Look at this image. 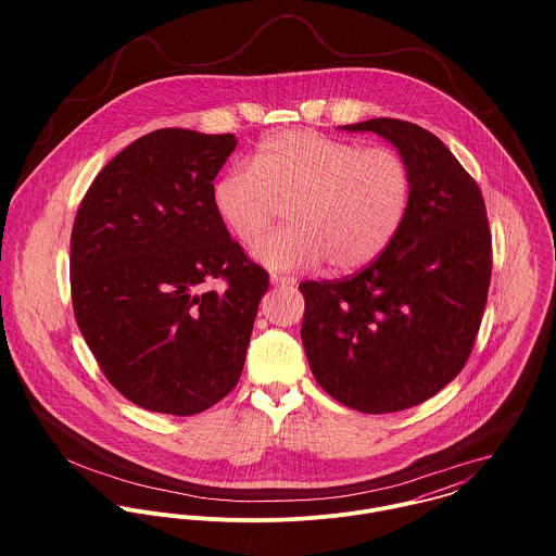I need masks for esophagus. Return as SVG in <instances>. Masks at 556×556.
<instances>
[{
	"mask_svg": "<svg viewBox=\"0 0 556 556\" xmlns=\"http://www.w3.org/2000/svg\"><path fill=\"white\" fill-rule=\"evenodd\" d=\"M269 282H271L274 287H293L298 280H295L293 276H278V274H271V276H269Z\"/></svg>",
	"mask_w": 556,
	"mask_h": 556,
	"instance_id": "esophagus-1",
	"label": "esophagus"
}]
</instances>
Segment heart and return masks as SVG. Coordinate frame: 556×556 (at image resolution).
<instances>
[{
	"mask_svg": "<svg viewBox=\"0 0 556 556\" xmlns=\"http://www.w3.org/2000/svg\"><path fill=\"white\" fill-rule=\"evenodd\" d=\"M413 175L392 148H362L313 130L263 139L250 166H231L210 190L220 223L241 243L258 238L280 203L289 227L261 239L252 258L269 269H304L327 258L336 271L375 261L396 238Z\"/></svg>",
	"mask_w": 556,
	"mask_h": 556,
	"instance_id": "b5f03b06",
	"label": "heart"
}]
</instances>
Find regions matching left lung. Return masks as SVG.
<instances>
[{"instance_id":"1","label":"left lung","mask_w":556,"mask_h":556,"mask_svg":"<svg viewBox=\"0 0 556 556\" xmlns=\"http://www.w3.org/2000/svg\"><path fill=\"white\" fill-rule=\"evenodd\" d=\"M340 128L396 148L413 175L410 203L366 269L300 285L302 342L329 396L362 413H396L465 368L488 300L492 238L476 179L432 132L392 117Z\"/></svg>"}]
</instances>
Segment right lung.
I'll return each instance as SVG.
<instances>
[{"label": "right lung", "mask_w": 556, "mask_h": 556, "mask_svg": "<svg viewBox=\"0 0 556 556\" xmlns=\"http://www.w3.org/2000/svg\"><path fill=\"white\" fill-rule=\"evenodd\" d=\"M236 135L150 132L80 201L71 287L80 333L109 383L141 408L197 415L238 386L269 287L212 207ZM225 277L223 293L203 292Z\"/></svg>", "instance_id": "right-lung-1"}]
</instances>
